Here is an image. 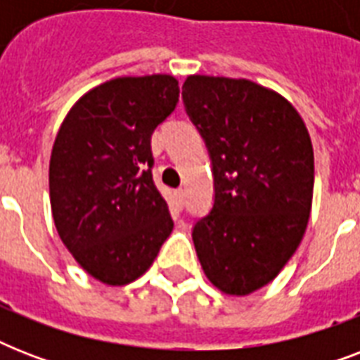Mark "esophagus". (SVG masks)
Here are the masks:
<instances>
[{
	"label": "esophagus",
	"mask_w": 360,
	"mask_h": 360,
	"mask_svg": "<svg viewBox=\"0 0 360 360\" xmlns=\"http://www.w3.org/2000/svg\"><path fill=\"white\" fill-rule=\"evenodd\" d=\"M175 200L179 203V207H183V203H185V191H183V188H177V191H175Z\"/></svg>",
	"instance_id": "1"
}]
</instances>
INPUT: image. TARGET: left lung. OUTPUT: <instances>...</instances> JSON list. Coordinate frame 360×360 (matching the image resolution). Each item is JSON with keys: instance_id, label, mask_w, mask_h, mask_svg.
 Wrapping results in <instances>:
<instances>
[{"instance_id": "1", "label": "left lung", "mask_w": 360, "mask_h": 360, "mask_svg": "<svg viewBox=\"0 0 360 360\" xmlns=\"http://www.w3.org/2000/svg\"><path fill=\"white\" fill-rule=\"evenodd\" d=\"M185 110L211 158L213 209L192 240L220 291L248 295L280 273L307 230L314 151L301 115L250 80L188 76Z\"/></svg>"}]
</instances>
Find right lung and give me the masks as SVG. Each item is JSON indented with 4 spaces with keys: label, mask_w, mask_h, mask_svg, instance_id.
<instances>
[{
    "label": "right lung",
    "mask_w": 360,
    "mask_h": 360,
    "mask_svg": "<svg viewBox=\"0 0 360 360\" xmlns=\"http://www.w3.org/2000/svg\"><path fill=\"white\" fill-rule=\"evenodd\" d=\"M179 103L174 76L115 78L70 108L53 141L50 203L75 259L110 285L146 273L174 230L151 134Z\"/></svg>",
    "instance_id": "1"
}]
</instances>
